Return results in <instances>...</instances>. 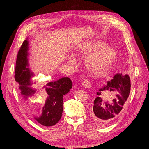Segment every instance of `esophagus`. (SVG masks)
Segmentation results:
<instances>
[{"label": "esophagus", "mask_w": 149, "mask_h": 149, "mask_svg": "<svg viewBox=\"0 0 149 149\" xmlns=\"http://www.w3.org/2000/svg\"><path fill=\"white\" fill-rule=\"evenodd\" d=\"M82 86L84 88L86 89H90L91 88V83L87 80H84L82 83Z\"/></svg>", "instance_id": "34e87169"}]
</instances>
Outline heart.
Returning a JSON list of instances; mask_svg holds the SVG:
<instances>
[{
	"label": "heart",
	"mask_w": 149,
	"mask_h": 149,
	"mask_svg": "<svg viewBox=\"0 0 149 149\" xmlns=\"http://www.w3.org/2000/svg\"><path fill=\"white\" fill-rule=\"evenodd\" d=\"M79 51L81 54L89 55L86 65L89 71L93 75H100L107 71L117 56L113 48L100 40L83 42L79 46Z\"/></svg>",
	"instance_id": "heart-1"
}]
</instances>
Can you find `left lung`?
<instances>
[{
    "instance_id": "1",
    "label": "left lung",
    "mask_w": 149,
    "mask_h": 149,
    "mask_svg": "<svg viewBox=\"0 0 149 149\" xmlns=\"http://www.w3.org/2000/svg\"><path fill=\"white\" fill-rule=\"evenodd\" d=\"M130 91V80L128 74L118 73L113 79L108 81L97 92V97L93 106V118L96 122L107 124L121 112ZM114 93L113 97L111 93ZM103 95L112 99L109 102L103 100Z\"/></svg>"
}]
</instances>
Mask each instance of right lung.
I'll use <instances>...</instances> for the list:
<instances>
[{
    "instance_id": "obj_1",
    "label": "right lung",
    "mask_w": 149,
    "mask_h": 149,
    "mask_svg": "<svg viewBox=\"0 0 149 149\" xmlns=\"http://www.w3.org/2000/svg\"><path fill=\"white\" fill-rule=\"evenodd\" d=\"M29 42L28 38L23 42L18 52L15 69V80L19 84L21 95L25 100L34 97L38 92L37 88H34L36 83L33 80L34 72L29 68ZM72 88V82L68 77L61 78L56 81L49 82L42 88L48 94L45 104L40 116H34V119L45 126H52L61 119L63 107V95L68 93Z\"/></svg>"
}]
</instances>
